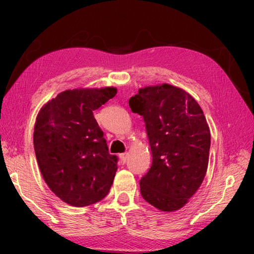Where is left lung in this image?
Instances as JSON below:
<instances>
[{"mask_svg": "<svg viewBox=\"0 0 254 254\" xmlns=\"http://www.w3.org/2000/svg\"><path fill=\"white\" fill-rule=\"evenodd\" d=\"M115 94L113 87L65 91L37 117L33 145L42 177L71 206L97 203L113 184L119 158L109 151L93 112Z\"/></svg>", "mask_w": 254, "mask_h": 254, "instance_id": "left-lung-1", "label": "left lung"}]
</instances>
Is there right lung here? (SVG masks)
<instances>
[{
    "label": "right lung",
    "instance_id": "obj_1",
    "mask_svg": "<svg viewBox=\"0 0 254 254\" xmlns=\"http://www.w3.org/2000/svg\"><path fill=\"white\" fill-rule=\"evenodd\" d=\"M152 163L140 180L143 199L163 212L182 208L203 183L210 133L190 95L170 85L139 91Z\"/></svg>",
    "mask_w": 254,
    "mask_h": 254
}]
</instances>
